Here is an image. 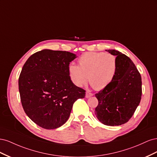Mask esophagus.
I'll list each match as a JSON object with an SVG mask.
<instances>
[{
    "label": "esophagus",
    "instance_id": "34e87169",
    "mask_svg": "<svg viewBox=\"0 0 157 157\" xmlns=\"http://www.w3.org/2000/svg\"><path fill=\"white\" fill-rule=\"evenodd\" d=\"M93 94L92 93H91V92H86V98H90V97H92V96H93Z\"/></svg>",
    "mask_w": 157,
    "mask_h": 157
}]
</instances>
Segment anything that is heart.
Here are the masks:
<instances>
[{
    "instance_id": "heart-1",
    "label": "heart",
    "mask_w": 157,
    "mask_h": 157,
    "mask_svg": "<svg viewBox=\"0 0 157 157\" xmlns=\"http://www.w3.org/2000/svg\"><path fill=\"white\" fill-rule=\"evenodd\" d=\"M78 66L71 63L69 65L68 73L74 84L82 87L88 80L98 90L107 87L117 72L118 63L115 56L108 53L89 52L80 57Z\"/></svg>"
}]
</instances>
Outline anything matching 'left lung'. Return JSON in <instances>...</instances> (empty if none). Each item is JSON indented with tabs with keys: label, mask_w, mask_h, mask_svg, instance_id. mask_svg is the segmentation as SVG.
I'll use <instances>...</instances> for the list:
<instances>
[{
	"label": "left lung",
	"mask_w": 157,
	"mask_h": 157,
	"mask_svg": "<svg viewBox=\"0 0 157 157\" xmlns=\"http://www.w3.org/2000/svg\"><path fill=\"white\" fill-rule=\"evenodd\" d=\"M117 56V72L107 87L95 94L98 119L107 126H119L129 121L141 101V77L132 61L121 52L106 50Z\"/></svg>",
	"instance_id": "8db88e82"
}]
</instances>
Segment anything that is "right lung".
I'll return each mask as SVG.
<instances>
[{
  "instance_id": "obj_1",
  "label": "right lung",
  "mask_w": 157,
  "mask_h": 157,
  "mask_svg": "<svg viewBox=\"0 0 157 157\" xmlns=\"http://www.w3.org/2000/svg\"><path fill=\"white\" fill-rule=\"evenodd\" d=\"M77 56L71 52L42 50L26 61L19 77V92L24 111L45 129L64 124L73 103L85 97V90L73 84L68 67Z\"/></svg>"
}]
</instances>
